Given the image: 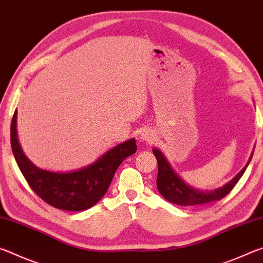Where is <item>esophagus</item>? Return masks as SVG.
I'll use <instances>...</instances> for the list:
<instances>
[{
    "instance_id": "1",
    "label": "esophagus",
    "mask_w": 263,
    "mask_h": 263,
    "mask_svg": "<svg viewBox=\"0 0 263 263\" xmlns=\"http://www.w3.org/2000/svg\"><path fill=\"white\" fill-rule=\"evenodd\" d=\"M140 139L144 142H153L155 140V135L152 130H145L141 132L140 135Z\"/></svg>"
}]
</instances>
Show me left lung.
<instances>
[{"label":"left lung","instance_id":"1","mask_svg":"<svg viewBox=\"0 0 263 263\" xmlns=\"http://www.w3.org/2000/svg\"><path fill=\"white\" fill-rule=\"evenodd\" d=\"M153 154L158 160V179L157 185L159 193L171 203H174L176 205L182 206H194L201 205V204L211 203L215 201H219L222 197H225L231 190L234 188V185L238 183L240 177L243 175L245 171L251 162L253 153L249 158L248 162L232 180L228 182L225 185L215 190H198L194 186H190L176 174L174 169L171 167V164L161 153V151L158 148H153Z\"/></svg>","mask_w":263,"mask_h":263}]
</instances>
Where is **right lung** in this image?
<instances>
[{
    "label": "right lung",
    "instance_id": "1",
    "mask_svg": "<svg viewBox=\"0 0 263 263\" xmlns=\"http://www.w3.org/2000/svg\"><path fill=\"white\" fill-rule=\"evenodd\" d=\"M10 140L16 162L30 188L47 204L67 211H83L94 206L105 195L119 164L137 152L136 140L132 138L78 171L55 173L41 169L21 148L17 138V111L11 121Z\"/></svg>",
    "mask_w": 263,
    "mask_h": 263
}]
</instances>
